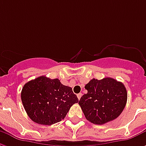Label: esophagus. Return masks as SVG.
I'll return each instance as SVG.
<instances>
[{"label":"esophagus","mask_w":146,"mask_h":146,"mask_svg":"<svg viewBox=\"0 0 146 146\" xmlns=\"http://www.w3.org/2000/svg\"><path fill=\"white\" fill-rule=\"evenodd\" d=\"M81 96H82V94L81 93H79V94H77V98H78V99H80V98H81Z\"/></svg>","instance_id":"obj_1"}]
</instances>
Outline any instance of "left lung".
<instances>
[{"label": "left lung", "mask_w": 146, "mask_h": 146, "mask_svg": "<svg viewBox=\"0 0 146 146\" xmlns=\"http://www.w3.org/2000/svg\"><path fill=\"white\" fill-rule=\"evenodd\" d=\"M88 91L80 98L79 105L86 119L102 125L117 118L127 103V93L123 84L106 77L92 79L85 85Z\"/></svg>", "instance_id": "1"}]
</instances>
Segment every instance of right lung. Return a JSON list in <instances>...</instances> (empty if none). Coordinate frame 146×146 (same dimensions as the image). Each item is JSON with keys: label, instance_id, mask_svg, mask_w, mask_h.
Returning a JSON list of instances; mask_svg holds the SVG:
<instances>
[{"label": "right lung", "instance_id": "add662e5", "mask_svg": "<svg viewBox=\"0 0 146 146\" xmlns=\"http://www.w3.org/2000/svg\"><path fill=\"white\" fill-rule=\"evenodd\" d=\"M27 115L33 122L51 125L66 116L70 107L79 100L68 86L58 79L41 76L27 82L21 92Z\"/></svg>", "mask_w": 146, "mask_h": 146}]
</instances>
